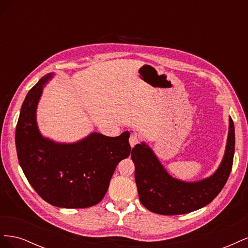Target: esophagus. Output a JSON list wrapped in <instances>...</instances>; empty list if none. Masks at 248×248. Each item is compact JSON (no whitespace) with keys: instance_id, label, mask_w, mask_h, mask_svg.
<instances>
[{"instance_id":"obj_1","label":"esophagus","mask_w":248,"mask_h":248,"mask_svg":"<svg viewBox=\"0 0 248 248\" xmlns=\"http://www.w3.org/2000/svg\"><path fill=\"white\" fill-rule=\"evenodd\" d=\"M140 142V139L139 137L137 136V134H131L130 138H129V144L130 146L133 148L136 145H138Z\"/></svg>"}]
</instances>
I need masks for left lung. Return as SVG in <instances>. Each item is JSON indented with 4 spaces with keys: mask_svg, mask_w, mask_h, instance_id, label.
Listing matches in <instances>:
<instances>
[{
    "mask_svg": "<svg viewBox=\"0 0 248 248\" xmlns=\"http://www.w3.org/2000/svg\"><path fill=\"white\" fill-rule=\"evenodd\" d=\"M235 153V127L229 118V132L222 160L211 176L187 182L170 176L153 150L145 141L132 149L131 159L140 201L151 212L179 215L196 211L210 204L226 184Z\"/></svg>",
    "mask_w": 248,
    "mask_h": 248,
    "instance_id": "8db88e82",
    "label": "left lung"
}]
</instances>
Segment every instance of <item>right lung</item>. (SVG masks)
Here are the masks:
<instances>
[{
  "label": "right lung",
  "instance_id": "obj_1",
  "mask_svg": "<svg viewBox=\"0 0 248 248\" xmlns=\"http://www.w3.org/2000/svg\"><path fill=\"white\" fill-rule=\"evenodd\" d=\"M54 76L40 78L22 103L16 131L18 161L29 183L48 204L88 208L106 196L117 164L130 155V133L111 138L92 132L76 142L44 138L37 124V108Z\"/></svg>",
  "mask_w": 248,
  "mask_h": 248
}]
</instances>
